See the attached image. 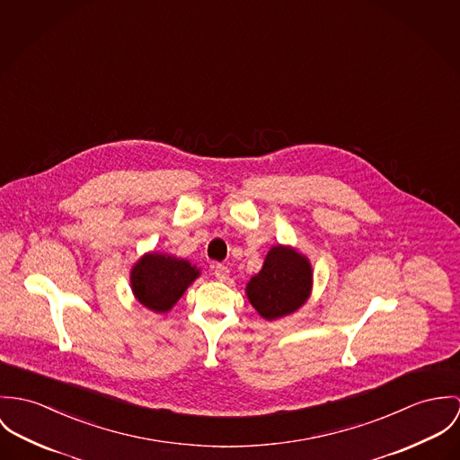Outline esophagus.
I'll use <instances>...</instances> for the list:
<instances>
[{
    "label": "esophagus",
    "mask_w": 460,
    "mask_h": 460,
    "mask_svg": "<svg viewBox=\"0 0 460 460\" xmlns=\"http://www.w3.org/2000/svg\"><path fill=\"white\" fill-rule=\"evenodd\" d=\"M213 275H215L220 282H224V280L229 279V268H227L226 264H213Z\"/></svg>",
    "instance_id": "34e87169"
}]
</instances>
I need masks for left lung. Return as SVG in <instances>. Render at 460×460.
<instances>
[{"instance_id": "obj_1", "label": "left lung", "mask_w": 460, "mask_h": 460, "mask_svg": "<svg viewBox=\"0 0 460 460\" xmlns=\"http://www.w3.org/2000/svg\"><path fill=\"white\" fill-rule=\"evenodd\" d=\"M312 289V266L305 255L277 245L266 254L261 271L247 284V296L268 321L293 314L304 305Z\"/></svg>"}]
</instances>
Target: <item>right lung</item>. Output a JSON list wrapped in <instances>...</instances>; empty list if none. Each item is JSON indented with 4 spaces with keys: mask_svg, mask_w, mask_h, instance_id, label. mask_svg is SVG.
Masks as SVG:
<instances>
[{
    "mask_svg": "<svg viewBox=\"0 0 460 460\" xmlns=\"http://www.w3.org/2000/svg\"><path fill=\"white\" fill-rule=\"evenodd\" d=\"M199 277V270L185 259L172 255L145 254L130 271V286L139 304L167 312Z\"/></svg>",
    "mask_w": 460,
    "mask_h": 460,
    "instance_id": "obj_1",
    "label": "right lung"
}]
</instances>
